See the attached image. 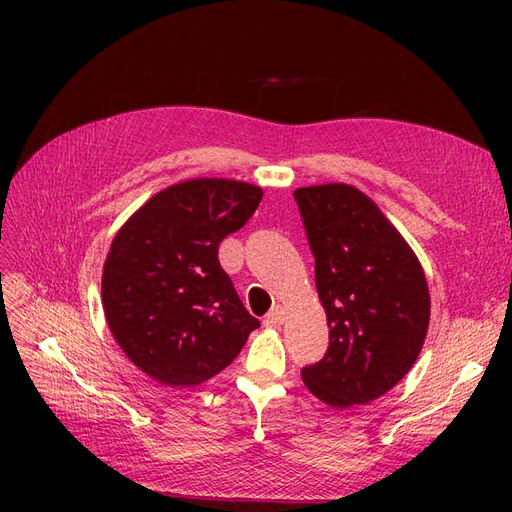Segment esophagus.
<instances>
[{
    "label": "esophagus",
    "mask_w": 512,
    "mask_h": 512,
    "mask_svg": "<svg viewBox=\"0 0 512 512\" xmlns=\"http://www.w3.org/2000/svg\"><path fill=\"white\" fill-rule=\"evenodd\" d=\"M284 320H286V309H284L282 305H277V307H273L271 312L267 314V318H265V327H271V329H275V327H282Z\"/></svg>",
    "instance_id": "esophagus-1"
}]
</instances>
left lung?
Listing matches in <instances>:
<instances>
[{
  "instance_id": "1",
  "label": "left lung",
  "mask_w": 512,
  "mask_h": 512,
  "mask_svg": "<svg viewBox=\"0 0 512 512\" xmlns=\"http://www.w3.org/2000/svg\"><path fill=\"white\" fill-rule=\"evenodd\" d=\"M294 200L329 324L327 354L301 378L331 408L369 404L408 374L425 344L431 299L423 267L354 185H309Z\"/></svg>"
}]
</instances>
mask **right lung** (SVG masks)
<instances>
[{
    "label": "right lung",
    "instance_id": "obj_1",
    "mask_svg": "<svg viewBox=\"0 0 512 512\" xmlns=\"http://www.w3.org/2000/svg\"><path fill=\"white\" fill-rule=\"evenodd\" d=\"M262 188L188 179L153 194L111 243L102 307L128 359L164 386L220 374L260 322L220 267L218 245L260 205Z\"/></svg>",
    "mask_w": 512,
    "mask_h": 512
}]
</instances>
